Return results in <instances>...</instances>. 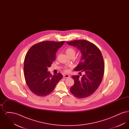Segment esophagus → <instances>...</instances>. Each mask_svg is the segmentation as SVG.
Segmentation results:
<instances>
[{"instance_id": "obj_1", "label": "esophagus", "mask_w": 129, "mask_h": 129, "mask_svg": "<svg viewBox=\"0 0 129 129\" xmlns=\"http://www.w3.org/2000/svg\"><path fill=\"white\" fill-rule=\"evenodd\" d=\"M63 77L65 78H69L70 77V75L68 74H64L63 75Z\"/></svg>"}]
</instances>
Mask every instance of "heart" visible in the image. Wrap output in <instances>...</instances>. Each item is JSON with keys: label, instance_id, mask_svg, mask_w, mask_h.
<instances>
[{"label": "heart", "instance_id": "1", "mask_svg": "<svg viewBox=\"0 0 129 129\" xmlns=\"http://www.w3.org/2000/svg\"><path fill=\"white\" fill-rule=\"evenodd\" d=\"M65 52L69 56L71 55H74L75 54V50L72 48H69L66 50ZM65 71L67 72V69H65Z\"/></svg>", "mask_w": 129, "mask_h": 129}]
</instances>
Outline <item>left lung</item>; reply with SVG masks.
I'll return each mask as SVG.
<instances>
[{
	"instance_id": "obj_1",
	"label": "left lung",
	"mask_w": 129,
	"mask_h": 129,
	"mask_svg": "<svg viewBox=\"0 0 129 129\" xmlns=\"http://www.w3.org/2000/svg\"><path fill=\"white\" fill-rule=\"evenodd\" d=\"M67 43L79 50L81 58L74 70L84 73L81 78L79 75L72 76L74 84L70 91L78 98H85L94 93L102 82L104 70L103 57L100 49L87 41L74 40Z\"/></svg>"
}]
</instances>
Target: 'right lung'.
I'll list each match as a JSON object with an SVG mask.
<instances>
[{"label": "right lung", "mask_w": 129, "mask_h": 129, "mask_svg": "<svg viewBox=\"0 0 129 129\" xmlns=\"http://www.w3.org/2000/svg\"><path fill=\"white\" fill-rule=\"evenodd\" d=\"M64 42L45 41L33 45L25 56L24 73L25 82L31 91L38 96H45L53 91L63 75H52L48 72L55 59L58 49Z\"/></svg>", "instance_id": "add662e5"}]
</instances>
